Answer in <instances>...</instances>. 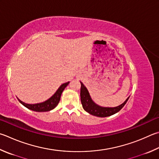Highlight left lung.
I'll return each instance as SVG.
<instances>
[{
    "mask_svg": "<svg viewBox=\"0 0 159 159\" xmlns=\"http://www.w3.org/2000/svg\"><path fill=\"white\" fill-rule=\"evenodd\" d=\"M80 84H81V88H80V100H81L83 108L86 112H88V113L97 117H105L115 114L116 112H119L120 110L124 107V106L126 104V103L127 102L129 98V97L127 99H126L125 102L122 103L121 105L117 106V107H102V106H98L96 103H94L92 102L87 88L85 87L84 85H83L81 82H80Z\"/></svg>",
    "mask_w": 159,
    "mask_h": 159,
    "instance_id": "1",
    "label": "left lung"
}]
</instances>
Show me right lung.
<instances>
[{
    "label": "right lung",
    "instance_id": "obj_1",
    "mask_svg": "<svg viewBox=\"0 0 159 159\" xmlns=\"http://www.w3.org/2000/svg\"><path fill=\"white\" fill-rule=\"evenodd\" d=\"M70 82L65 83L64 84L60 85V87L58 88V89L56 92L53 96H52L50 99L44 102L36 103V104H28L24 102H21V100H19V102L24 105L25 107L27 108L32 110V111H36V112H46V111H49L51 110L56 108L57 105L58 104V103L60 100V97H61L62 92L64 90L65 88L68 85Z\"/></svg>",
    "mask_w": 159,
    "mask_h": 159
}]
</instances>
